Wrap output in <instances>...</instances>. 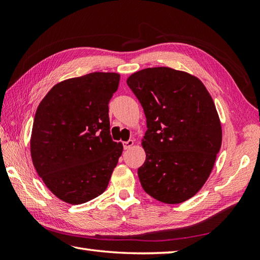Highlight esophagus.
<instances>
[{"mask_svg": "<svg viewBox=\"0 0 260 260\" xmlns=\"http://www.w3.org/2000/svg\"><path fill=\"white\" fill-rule=\"evenodd\" d=\"M134 145V141L133 140H128L123 143V146H124V150H128L132 146Z\"/></svg>", "mask_w": 260, "mask_h": 260, "instance_id": "1", "label": "esophagus"}]
</instances>
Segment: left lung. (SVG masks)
<instances>
[{"label":"left lung","instance_id":"8db88e82","mask_svg":"<svg viewBox=\"0 0 260 260\" xmlns=\"http://www.w3.org/2000/svg\"><path fill=\"white\" fill-rule=\"evenodd\" d=\"M127 85L146 117V159L137 171L143 189L164 203L184 202L206 183L221 147L212 98L197 77L168 67L137 71Z\"/></svg>","mask_w":260,"mask_h":260}]
</instances>
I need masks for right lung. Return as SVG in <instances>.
Instances as JSON below:
<instances>
[{"label":"right lung","instance_id":"1","mask_svg":"<svg viewBox=\"0 0 260 260\" xmlns=\"http://www.w3.org/2000/svg\"><path fill=\"white\" fill-rule=\"evenodd\" d=\"M120 76L91 73L54 85L38 106L31 157L54 196L81 204L101 196L123 153L110 136L108 104Z\"/></svg>","mask_w":260,"mask_h":260}]
</instances>
